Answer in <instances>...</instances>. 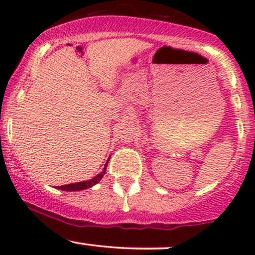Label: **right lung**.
I'll use <instances>...</instances> for the list:
<instances>
[{
	"mask_svg": "<svg viewBox=\"0 0 255 255\" xmlns=\"http://www.w3.org/2000/svg\"><path fill=\"white\" fill-rule=\"evenodd\" d=\"M109 159H110V158H109ZM109 159L107 160V163H105V165L103 168V170H102L101 174H98L97 176L91 178V180L83 181V182L71 183V184H66V186H61V187H58V189H62V191H66V192H77V191H84V189L91 188L92 186L97 184L99 181L102 180V177H103L105 175V171H107V166H108V162H109Z\"/></svg>",
	"mask_w": 255,
	"mask_h": 255,
	"instance_id": "add662e5",
	"label": "right lung"
}]
</instances>
